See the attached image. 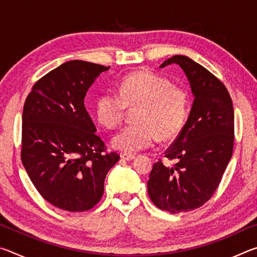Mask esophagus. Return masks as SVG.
Masks as SVG:
<instances>
[{
	"mask_svg": "<svg viewBox=\"0 0 257 257\" xmlns=\"http://www.w3.org/2000/svg\"><path fill=\"white\" fill-rule=\"evenodd\" d=\"M121 158H122L125 161H132V160L135 159V155L129 154V153H123V154H121Z\"/></svg>",
	"mask_w": 257,
	"mask_h": 257,
	"instance_id": "1",
	"label": "esophagus"
}]
</instances>
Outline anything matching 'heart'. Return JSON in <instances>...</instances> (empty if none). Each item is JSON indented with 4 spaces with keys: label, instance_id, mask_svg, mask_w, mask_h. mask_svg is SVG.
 I'll use <instances>...</instances> for the list:
<instances>
[{
    "label": "heart",
    "instance_id": "b5f03b06",
    "mask_svg": "<svg viewBox=\"0 0 257 257\" xmlns=\"http://www.w3.org/2000/svg\"><path fill=\"white\" fill-rule=\"evenodd\" d=\"M118 93L105 92L95 103V114L104 127L115 129L122 122L127 108L134 113V124L112 139L116 150L136 153L161 142L175 139L188 116L189 96L184 88L154 72L141 70L129 73L120 81Z\"/></svg>",
    "mask_w": 257,
    "mask_h": 257
}]
</instances>
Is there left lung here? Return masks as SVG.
Wrapping results in <instances>:
<instances>
[{"instance_id":"1","label":"left lung","mask_w":257,"mask_h":257,"mask_svg":"<svg viewBox=\"0 0 257 257\" xmlns=\"http://www.w3.org/2000/svg\"><path fill=\"white\" fill-rule=\"evenodd\" d=\"M172 63L186 73L195 98L184 128L164 152L176 163L159 160L147 190L161 210L180 213L201 207L219 187L232 155L234 115L228 89L213 73L185 55L172 56L160 68Z\"/></svg>"}]
</instances>
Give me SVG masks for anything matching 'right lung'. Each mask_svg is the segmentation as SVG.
Here are the masks:
<instances>
[{
	"mask_svg": "<svg viewBox=\"0 0 257 257\" xmlns=\"http://www.w3.org/2000/svg\"><path fill=\"white\" fill-rule=\"evenodd\" d=\"M110 67L69 61L33 86L23 112L21 161L43 198L69 212L101 201L104 180L120 156L107 153L84 98Z\"/></svg>",
	"mask_w": 257,
	"mask_h": 257,
	"instance_id": "add662e5",
	"label": "right lung"
}]
</instances>
